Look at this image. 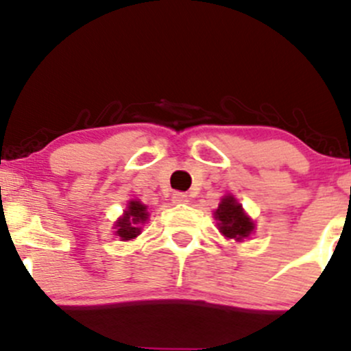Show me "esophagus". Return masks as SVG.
Instances as JSON below:
<instances>
[{"mask_svg":"<svg viewBox=\"0 0 351 351\" xmlns=\"http://www.w3.org/2000/svg\"><path fill=\"white\" fill-rule=\"evenodd\" d=\"M173 202H175V204H186V202H189V195L183 192H175L173 193Z\"/></svg>","mask_w":351,"mask_h":351,"instance_id":"34e87169","label":"esophagus"}]
</instances>
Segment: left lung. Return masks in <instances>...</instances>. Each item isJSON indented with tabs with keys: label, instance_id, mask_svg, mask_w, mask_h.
I'll return each instance as SVG.
<instances>
[{
	"label": "left lung",
	"instance_id": "obj_1",
	"mask_svg": "<svg viewBox=\"0 0 351 351\" xmlns=\"http://www.w3.org/2000/svg\"><path fill=\"white\" fill-rule=\"evenodd\" d=\"M215 219L219 221V229L226 238L241 241L243 238H247L251 231L254 229L253 222L243 212L241 205L234 200V197H224L219 204V208L215 210Z\"/></svg>",
	"mask_w": 351,
	"mask_h": 351
}]
</instances>
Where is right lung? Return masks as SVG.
Returning <instances> with one entry per match:
<instances>
[{
	"label": "right lung",
	"mask_w": 351,
	"mask_h": 351,
	"mask_svg": "<svg viewBox=\"0 0 351 351\" xmlns=\"http://www.w3.org/2000/svg\"><path fill=\"white\" fill-rule=\"evenodd\" d=\"M147 219L146 205H143L141 202H130L129 207H127L123 217L117 222V234L123 239V241H129V239L137 238V234L141 232L139 224H143Z\"/></svg>",
	"instance_id": "obj_1"
}]
</instances>
